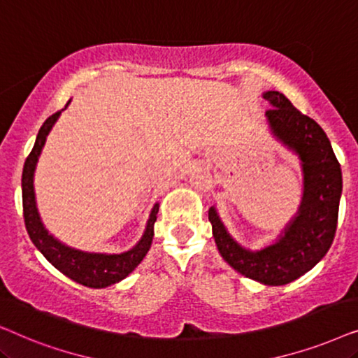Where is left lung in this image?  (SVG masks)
<instances>
[{
  "label": "left lung",
  "instance_id": "8db88e82",
  "mask_svg": "<svg viewBox=\"0 0 358 358\" xmlns=\"http://www.w3.org/2000/svg\"><path fill=\"white\" fill-rule=\"evenodd\" d=\"M264 99L272 107L266 117L273 136L301 159L300 208L277 241L261 251L239 246L215 207L208 210V220L220 254L234 271L264 285H285L311 271L329 251L339 217L342 173L329 138L315 120L282 92L267 91Z\"/></svg>",
  "mask_w": 358,
  "mask_h": 358
}]
</instances>
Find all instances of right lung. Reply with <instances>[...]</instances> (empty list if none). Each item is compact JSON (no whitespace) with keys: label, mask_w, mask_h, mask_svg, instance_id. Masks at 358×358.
I'll list each match as a JSON object with an SVG mask.
<instances>
[{"label":"right lung","mask_w":358,"mask_h":358,"mask_svg":"<svg viewBox=\"0 0 358 358\" xmlns=\"http://www.w3.org/2000/svg\"><path fill=\"white\" fill-rule=\"evenodd\" d=\"M70 101L66 102V106ZM65 106V109H66ZM62 110L48 117L38 130L36 143L31 153H29L22 169V210L24 223L29 233L31 241L43 254V257L58 268L71 280L85 287L91 288H106L114 283L124 280V278L135 271V267L143 261L146 252L150 251L151 241L155 234V222L158 215L159 203H156L151 210L148 223H146L145 233L138 243L129 251L120 254H104V252H86L81 249L66 246L52 236L43 227L41 217H38L36 205V192H34V173L41 156V151L45 145L47 135L50 134L53 124H55Z\"/></svg>","instance_id":"1"}]
</instances>
